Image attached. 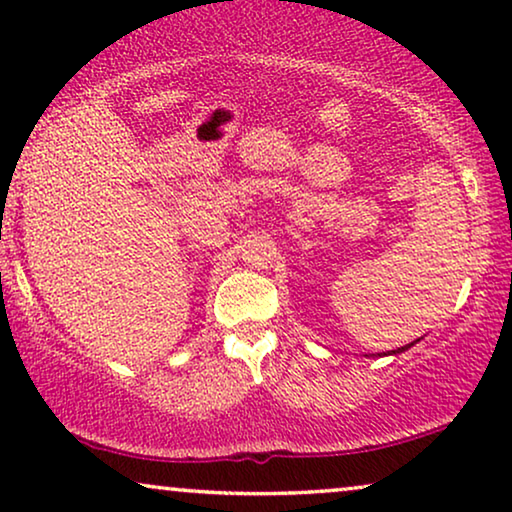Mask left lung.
Here are the masks:
<instances>
[{"label":"left lung","mask_w":512,"mask_h":512,"mask_svg":"<svg viewBox=\"0 0 512 512\" xmlns=\"http://www.w3.org/2000/svg\"><path fill=\"white\" fill-rule=\"evenodd\" d=\"M410 345H405V347H398V349H394V354H398V352H405V349H408Z\"/></svg>","instance_id":"left-lung-1"}]
</instances>
